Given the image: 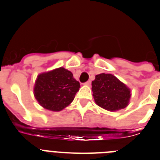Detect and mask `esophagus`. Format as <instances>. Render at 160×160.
<instances>
[{"label":"esophagus","mask_w":160,"mask_h":160,"mask_svg":"<svg viewBox=\"0 0 160 160\" xmlns=\"http://www.w3.org/2000/svg\"><path fill=\"white\" fill-rule=\"evenodd\" d=\"M90 84H91V82L90 81H87V82H85V85H86V86H90Z\"/></svg>","instance_id":"esophagus-1"}]
</instances>
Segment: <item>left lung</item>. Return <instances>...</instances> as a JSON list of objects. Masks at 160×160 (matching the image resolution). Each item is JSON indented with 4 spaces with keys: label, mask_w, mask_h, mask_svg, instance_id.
<instances>
[{
    "label": "left lung",
    "mask_w": 160,
    "mask_h": 160,
    "mask_svg": "<svg viewBox=\"0 0 160 160\" xmlns=\"http://www.w3.org/2000/svg\"><path fill=\"white\" fill-rule=\"evenodd\" d=\"M91 85L94 101L102 108L116 111L128 106L131 90L113 74H98Z\"/></svg>",
    "instance_id": "left-lung-1"
}]
</instances>
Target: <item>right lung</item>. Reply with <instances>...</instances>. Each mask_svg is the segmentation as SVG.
Segmentation results:
<instances>
[{"mask_svg":"<svg viewBox=\"0 0 160 160\" xmlns=\"http://www.w3.org/2000/svg\"><path fill=\"white\" fill-rule=\"evenodd\" d=\"M80 83L63 67L40 73L35 82L34 96L38 103L51 111H60L73 102Z\"/></svg>","mask_w":160,"mask_h":160,"instance_id":"add662e5","label":"right lung"}]
</instances>
